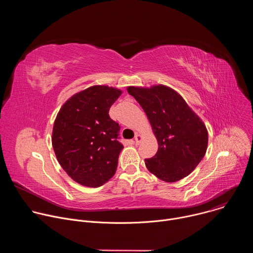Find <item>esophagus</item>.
Listing matches in <instances>:
<instances>
[{"label":"esophagus","instance_id":"34e87169","mask_svg":"<svg viewBox=\"0 0 253 253\" xmlns=\"http://www.w3.org/2000/svg\"><path fill=\"white\" fill-rule=\"evenodd\" d=\"M142 139H143V137H142L141 134H136V135H135V138H134V141H135V143L138 145V144H140V142L142 141Z\"/></svg>","mask_w":253,"mask_h":253}]
</instances>
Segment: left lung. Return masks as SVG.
<instances>
[{"label":"left lung","instance_id":"8db88e82","mask_svg":"<svg viewBox=\"0 0 253 253\" xmlns=\"http://www.w3.org/2000/svg\"><path fill=\"white\" fill-rule=\"evenodd\" d=\"M127 91L146 113L158 142L155 156L145 159L147 169L165 182L188 176L207 150L208 132L201 118L168 86H129Z\"/></svg>","mask_w":253,"mask_h":253}]
</instances>
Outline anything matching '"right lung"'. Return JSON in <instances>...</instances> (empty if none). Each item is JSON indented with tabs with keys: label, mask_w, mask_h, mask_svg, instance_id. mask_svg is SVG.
<instances>
[{
	"label": "right lung",
	"mask_w": 253,
	"mask_h": 253,
	"mask_svg": "<svg viewBox=\"0 0 253 253\" xmlns=\"http://www.w3.org/2000/svg\"><path fill=\"white\" fill-rule=\"evenodd\" d=\"M122 90L95 85L70 97L54 122L52 145L58 162L75 182L99 187L117 169L123 145L109 109Z\"/></svg>",
	"instance_id": "right-lung-1"
}]
</instances>
